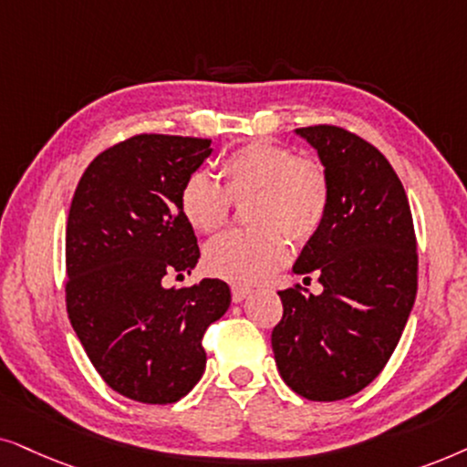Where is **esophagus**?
I'll return each instance as SVG.
<instances>
[{
  "label": "esophagus",
  "mask_w": 467,
  "mask_h": 467,
  "mask_svg": "<svg viewBox=\"0 0 467 467\" xmlns=\"http://www.w3.org/2000/svg\"><path fill=\"white\" fill-rule=\"evenodd\" d=\"M250 288H247V285H239V284H234L233 285V301L234 303H241L244 301V298H247V295H250Z\"/></svg>",
  "instance_id": "34e87169"
}]
</instances>
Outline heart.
Instances as JSON below:
<instances>
[{"label":"heart","instance_id":"obj_1","mask_svg":"<svg viewBox=\"0 0 467 467\" xmlns=\"http://www.w3.org/2000/svg\"><path fill=\"white\" fill-rule=\"evenodd\" d=\"M223 185L198 171L185 179L182 211L198 233L213 234L233 213V202H250L256 228L215 239L204 252V266L233 284H260L290 256V237L307 244L325 222L331 183L325 166L298 158L295 149L271 140H252L226 155L220 166Z\"/></svg>","mask_w":467,"mask_h":467}]
</instances>
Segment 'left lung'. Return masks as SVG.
<instances>
[{"label": "left lung", "mask_w": 467, "mask_h": 467, "mask_svg": "<svg viewBox=\"0 0 467 467\" xmlns=\"http://www.w3.org/2000/svg\"><path fill=\"white\" fill-rule=\"evenodd\" d=\"M296 134L318 151L331 202L295 273H316L325 290L316 296L295 284L277 292L284 314L271 346L296 395L339 401L376 380L412 312L414 222L400 177L371 142L328 123Z\"/></svg>", "instance_id": "8db88e82"}]
</instances>
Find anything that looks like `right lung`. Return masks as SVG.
<instances>
[{
  "mask_svg": "<svg viewBox=\"0 0 467 467\" xmlns=\"http://www.w3.org/2000/svg\"><path fill=\"white\" fill-rule=\"evenodd\" d=\"M211 139L136 134L104 149L74 190L66 228V309L91 365L117 393L175 403L201 380L202 335L230 306L222 279L164 288L201 250L182 188Z\"/></svg>",
  "mask_w": 467,
  "mask_h": 467,
  "instance_id": "right-lung-1",
  "label": "right lung"
}]
</instances>
